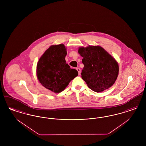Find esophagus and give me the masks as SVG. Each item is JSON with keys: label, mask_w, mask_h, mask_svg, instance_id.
Wrapping results in <instances>:
<instances>
[{"label": "esophagus", "mask_w": 146, "mask_h": 146, "mask_svg": "<svg viewBox=\"0 0 146 146\" xmlns=\"http://www.w3.org/2000/svg\"><path fill=\"white\" fill-rule=\"evenodd\" d=\"M76 70H77V71H78V72L79 75H80V73H81V70H80V69L79 68H76Z\"/></svg>", "instance_id": "34e87169"}]
</instances>
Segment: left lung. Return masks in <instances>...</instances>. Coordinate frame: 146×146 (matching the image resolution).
<instances>
[{
	"instance_id": "obj_1",
	"label": "left lung",
	"mask_w": 146,
	"mask_h": 146,
	"mask_svg": "<svg viewBox=\"0 0 146 146\" xmlns=\"http://www.w3.org/2000/svg\"><path fill=\"white\" fill-rule=\"evenodd\" d=\"M84 65L82 78L92 90L97 92L108 89L115 83L119 73L115 60L100 46L80 48Z\"/></svg>"
}]
</instances>
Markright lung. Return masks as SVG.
<instances>
[{
    "mask_svg": "<svg viewBox=\"0 0 146 146\" xmlns=\"http://www.w3.org/2000/svg\"><path fill=\"white\" fill-rule=\"evenodd\" d=\"M66 49L63 44L51 46L37 63L36 75L39 82L45 88L59 93L78 75L66 63Z\"/></svg>",
    "mask_w": 146,
    "mask_h": 146,
    "instance_id": "1",
    "label": "right lung"
}]
</instances>
